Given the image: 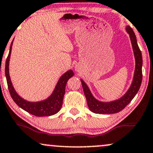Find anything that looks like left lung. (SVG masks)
I'll return each mask as SVG.
<instances>
[{
  "instance_id": "8db88e82",
  "label": "left lung",
  "mask_w": 153,
  "mask_h": 153,
  "mask_svg": "<svg viewBox=\"0 0 153 153\" xmlns=\"http://www.w3.org/2000/svg\"><path fill=\"white\" fill-rule=\"evenodd\" d=\"M126 30H127V32L128 33L130 37H131L132 46H133V51H134V55L135 58V70L134 78H133V83H132L131 87H130L128 91H127V93L123 97L120 98V99L112 101V102H101V101H99L98 100L94 99V97L92 96L89 88L85 84V82L83 80H81L86 101H87L88 108H89V110L91 112L95 113V114H111L120 112L131 102L132 99L136 95L139 88L140 87L143 79L142 54H141V51L139 48L138 45H137L136 37H135L133 29L130 26H127Z\"/></svg>"
}]
</instances>
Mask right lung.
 Masks as SVG:
<instances>
[{"label": "right lung", "mask_w": 153, "mask_h": 153, "mask_svg": "<svg viewBox=\"0 0 153 153\" xmlns=\"http://www.w3.org/2000/svg\"><path fill=\"white\" fill-rule=\"evenodd\" d=\"M13 42H11L8 56L5 62V68L7 87H8L9 92L13 100L18 106L35 116H50L56 114L62 108L64 95L65 94L66 84H67V81L74 75L73 71L69 70L62 75L56 84L53 93L48 99L39 101V102H30V101H25L22 99L15 91L11 83L10 76H9V60H10Z\"/></svg>", "instance_id": "1"}]
</instances>
